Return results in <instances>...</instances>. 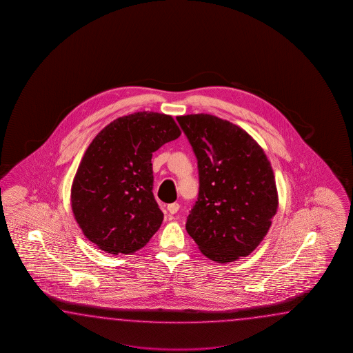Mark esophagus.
Instances as JSON below:
<instances>
[{
	"label": "esophagus",
	"mask_w": 353,
	"mask_h": 353,
	"mask_svg": "<svg viewBox=\"0 0 353 353\" xmlns=\"http://www.w3.org/2000/svg\"><path fill=\"white\" fill-rule=\"evenodd\" d=\"M179 207L180 205L178 203H172V204L168 205V210H169L170 214H175V213L179 210Z\"/></svg>",
	"instance_id": "34e87169"
}]
</instances>
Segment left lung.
I'll return each instance as SVG.
<instances>
[{
  "label": "left lung",
  "instance_id": "obj_1",
  "mask_svg": "<svg viewBox=\"0 0 353 353\" xmlns=\"http://www.w3.org/2000/svg\"><path fill=\"white\" fill-rule=\"evenodd\" d=\"M194 150L199 195L187 231L203 255L218 263L246 257L268 234L278 189L263 148L245 130L213 114L178 116Z\"/></svg>",
  "mask_w": 353,
  "mask_h": 353
}]
</instances>
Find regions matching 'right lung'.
<instances>
[{
    "label": "right lung",
    "instance_id": "obj_1",
    "mask_svg": "<svg viewBox=\"0 0 353 353\" xmlns=\"http://www.w3.org/2000/svg\"><path fill=\"white\" fill-rule=\"evenodd\" d=\"M181 135L165 113L135 112L108 123L83 155L70 190L83 234L111 255L143 248L164 219L152 194V152Z\"/></svg>",
    "mask_w": 353,
    "mask_h": 353
}]
</instances>
